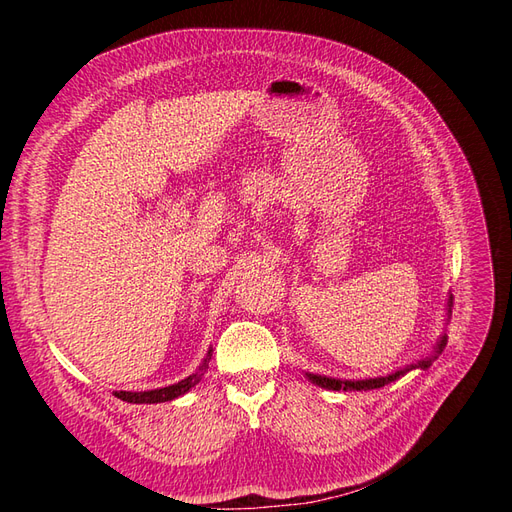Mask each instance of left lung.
<instances>
[{
	"label": "left lung",
	"mask_w": 512,
	"mask_h": 512,
	"mask_svg": "<svg viewBox=\"0 0 512 512\" xmlns=\"http://www.w3.org/2000/svg\"><path fill=\"white\" fill-rule=\"evenodd\" d=\"M451 305H453V294H448V309H451ZM444 346H446V337H442L438 342L436 354H440ZM433 359H436V356H433ZM429 363H431V359H423L416 365H408L406 369L395 371V374H391V376L369 378V380H337V378H327V376H318V374H305V378L312 384H318V386H322V389H331V391H369V389H380V386H384V384L395 382L399 376H404L406 371H410L414 367L425 369V367H429Z\"/></svg>",
	"instance_id": "obj_1"
}]
</instances>
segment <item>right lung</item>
<instances>
[{
  "label": "right lung",
  "mask_w": 512,
  "mask_h": 512,
  "mask_svg": "<svg viewBox=\"0 0 512 512\" xmlns=\"http://www.w3.org/2000/svg\"><path fill=\"white\" fill-rule=\"evenodd\" d=\"M209 359H211V350L207 354V359L203 361V365L198 367V371H194L192 376H188L185 380L177 382V384H170V386H164V389H156V391H141V393H132V391H119L115 393L119 399L128 401V404H162V401H170L175 397H181L188 393L192 386H196L200 380H203L205 371L209 367Z\"/></svg>",
  "instance_id": "add662e5"
}]
</instances>
